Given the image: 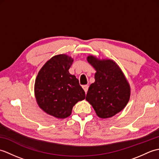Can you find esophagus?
<instances>
[{
    "label": "esophagus",
    "instance_id": "34e87169",
    "mask_svg": "<svg viewBox=\"0 0 159 159\" xmlns=\"http://www.w3.org/2000/svg\"><path fill=\"white\" fill-rule=\"evenodd\" d=\"M83 88L84 91H85V92L87 93V91H88L89 86H88V85H83Z\"/></svg>",
    "mask_w": 159,
    "mask_h": 159
}]
</instances>
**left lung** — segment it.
I'll use <instances>...</instances> for the list:
<instances>
[{
	"instance_id": "1",
	"label": "left lung",
	"mask_w": 159,
	"mask_h": 159,
	"mask_svg": "<svg viewBox=\"0 0 159 159\" xmlns=\"http://www.w3.org/2000/svg\"><path fill=\"white\" fill-rule=\"evenodd\" d=\"M87 59L96 72L95 82L89 87L86 100L92 104L99 117H113L124 109L129 101V84L113 60H100L92 55L87 57Z\"/></svg>"
}]
</instances>
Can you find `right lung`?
<instances>
[{
  "label": "right lung",
  "instance_id": "right-lung-1",
  "mask_svg": "<svg viewBox=\"0 0 159 159\" xmlns=\"http://www.w3.org/2000/svg\"><path fill=\"white\" fill-rule=\"evenodd\" d=\"M73 63L66 55L52 57L36 77L35 96L39 107L46 113L64 119L72 113V108L85 98V93L79 80L69 73Z\"/></svg>",
  "mask_w": 159,
  "mask_h": 159
}]
</instances>
